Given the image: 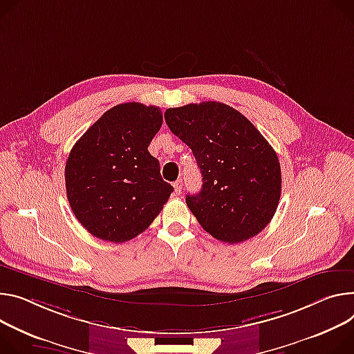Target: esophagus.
<instances>
[{
	"label": "esophagus",
	"mask_w": 354,
	"mask_h": 354,
	"mask_svg": "<svg viewBox=\"0 0 354 354\" xmlns=\"http://www.w3.org/2000/svg\"><path fill=\"white\" fill-rule=\"evenodd\" d=\"M174 189H175V194L180 195L182 194V180H176L174 183Z\"/></svg>",
	"instance_id": "esophagus-1"
}]
</instances>
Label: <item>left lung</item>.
<instances>
[{
  "label": "left lung",
  "mask_w": 354,
  "mask_h": 354,
  "mask_svg": "<svg viewBox=\"0 0 354 354\" xmlns=\"http://www.w3.org/2000/svg\"><path fill=\"white\" fill-rule=\"evenodd\" d=\"M165 121L202 172V190L186 196L201 226L229 244L263 232L279 203L281 167L252 122L217 102L168 109Z\"/></svg>",
  "instance_id": "1"
}]
</instances>
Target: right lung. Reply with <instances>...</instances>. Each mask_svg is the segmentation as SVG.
<instances>
[{
    "mask_svg": "<svg viewBox=\"0 0 354 354\" xmlns=\"http://www.w3.org/2000/svg\"><path fill=\"white\" fill-rule=\"evenodd\" d=\"M160 125L159 107L122 103L107 110L73 145L65 167L68 201L94 237L131 240L168 202L174 187L148 151Z\"/></svg>",
    "mask_w": 354,
    "mask_h": 354,
    "instance_id": "right-lung-1",
    "label": "right lung"
}]
</instances>
